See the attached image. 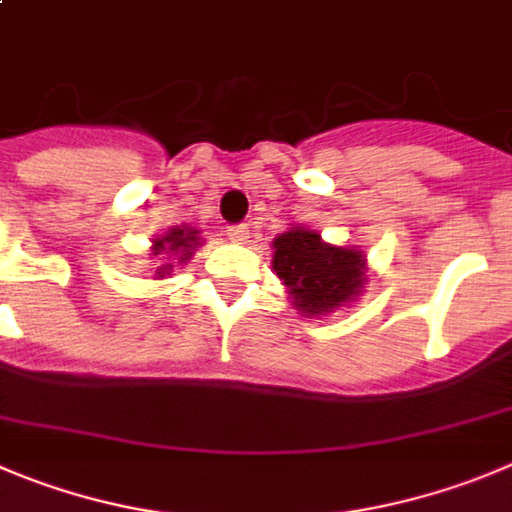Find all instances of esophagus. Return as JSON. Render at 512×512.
<instances>
[{
	"instance_id": "34e87169",
	"label": "esophagus",
	"mask_w": 512,
	"mask_h": 512,
	"mask_svg": "<svg viewBox=\"0 0 512 512\" xmlns=\"http://www.w3.org/2000/svg\"><path fill=\"white\" fill-rule=\"evenodd\" d=\"M227 237L234 245H245V242L250 240V227H247V224H234V227L227 229Z\"/></svg>"
}]
</instances>
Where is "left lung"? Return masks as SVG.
<instances>
[{"label":"left lung","instance_id":"obj_1","mask_svg":"<svg viewBox=\"0 0 512 512\" xmlns=\"http://www.w3.org/2000/svg\"><path fill=\"white\" fill-rule=\"evenodd\" d=\"M272 270L303 315L333 313L353 303L366 285V257L353 247H336L305 227H290L272 242Z\"/></svg>","mask_w":512,"mask_h":512}]
</instances>
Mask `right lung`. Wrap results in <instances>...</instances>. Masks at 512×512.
<instances>
[{"mask_svg": "<svg viewBox=\"0 0 512 512\" xmlns=\"http://www.w3.org/2000/svg\"><path fill=\"white\" fill-rule=\"evenodd\" d=\"M199 245V229L191 227H174L164 234V237H156L154 240V255H179V262L189 260L194 255V247ZM174 265H164L156 270V278H166Z\"/></svg>", "mask_w": 512, "mask_h": 512, "instance_id": "obj_1", "label": "right lung"}]
</instances>
